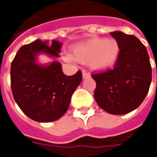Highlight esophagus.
Listing matches in <instances>:
<instances>
[{"mask_svg":"<svg viewBox=\"0 0 157 157\" xmlns=\"http://www.w3.org/2000/svg\"><path fill=\"white\" fill-rule=\"evenodd\" d=\"M90 76V73L89 72L85 71V70H83L82 71V78L85 79V78H89Z\"/></svg>","mask_w":157,"mask_h":157,"instance_id":"34e87169","label":"esophagus"}]
</instances>
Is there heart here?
Instances as JSON below:
<instances>
[{"instance_id": "1", "label": "heart", "mask_w": 157, "mask_h": 157, "mask_svg": "<svg viewBox=\"0 0 157 157\" xmlns=\"http://www.w3.org/2000/svg\"><path fill=\"white\" fill-rule=\"evenodd\" d=\"M74 56L81 62L90 60V67L96 70H105L114 66L119 58L120 47L114 38H93L74 49ZM65 59L70 60V56Z\"/></svg>"}]
</instances>
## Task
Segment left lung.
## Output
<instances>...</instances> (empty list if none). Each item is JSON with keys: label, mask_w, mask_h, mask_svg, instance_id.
<instances>
[{"label": "left lung", "mask_w": 157, "mask_h": 157, "mask_svg": "<svg viewBox=\"0 0 157 157\" xmlns=\"http://www.w3.org/2000/svg\"><path fill=\"white\" fill-rule=\"evenodd\" d=\"M119 44V58L113 68L92 74L97 87L96 102L103 110L122 115L143 102L152 80V68L146 46L133 35L111 32Z\"/></svg>", "instance_id": "obj_1"}]
</instances>
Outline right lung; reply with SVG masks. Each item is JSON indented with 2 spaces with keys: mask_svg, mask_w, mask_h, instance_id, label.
Instances as JSON below:
<instances>
[{
  "mask_svg": "<svg viewBox=\"0 0 157 157\" xmlns=\"http://www.w3.org/2000/svg\"><path fill=\"white\" fill-rule=\"evenodd\" d=\"M61 43L52 40L51 46L38 39L22 46L11 63V90L15 101L30 119L51 122L67 111L71 97L82 80V72L71 76L63 74L59 62L49 66L37 64L36 56L45 52L59 57Z\"/></svg>",
  "mask_w": 157,
  "mask_h": 157,
  "instance_id": "right-lung-1",
  "label": "right lung"
}]
</instances>
